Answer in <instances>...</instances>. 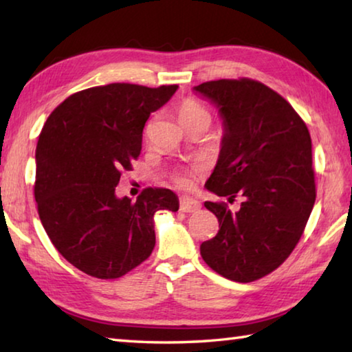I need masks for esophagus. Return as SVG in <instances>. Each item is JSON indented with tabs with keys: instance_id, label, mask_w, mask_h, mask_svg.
Listing matches in <instances>:
<instances>
[{
	"instance_id": "1",
	"label": "esophagus",
	"mask_w": 352,
	"mask_h": 352,
	"mask_svg": "<svg viewBox=\"0 0 352 352\" xmlns=\"http://www.w3.org/2000/svg\"><path fill=\"white\" fill-rule=\"evenodd\" d=\"M201 208V204L199 200L190 199V197H183L180 199V211L183 212H195Z\"/></svg>"
}]
</instances>
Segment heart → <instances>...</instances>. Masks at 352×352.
<instances>
[{"label":"heart","instance_id":"1","mask_svg":"<svg viewBox=\"0 0 352 352\" xmlns=\"http://www.w3.org/2000/svg\"><path fill=\"white\" fill-rule=\"evenodd\" d=\"M178 118H180V122L183 126H186V124L192 121H197V119H210L211 121L210 111H208L204 105H200L192 99L183 100L182 105L178 107ZM174 180L177 184H180V186H186L188 184V180L183 175H174Z\"/></svg>","mask_w":352,"mask_h":352}]
</instances>
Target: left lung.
Segmentation results:
<instances>
[{
  "label": "left lung",
  "mask_w": 352,
  "mask_h": 352,
  "mask_svg": "<svg viewBox=\"0 0 352 352\" xmlns=\"http://www.w3.org/2000/svg\"><path fill=\"white\" fill-rule=\"evenodd\" d=\"M223 119L219 162L206 189L241 210L205 201L219 233L200 245L214 272L252 283L276 270L294 252L315 204L312 141L306 122L281 94L264 83L220 79L194 87Z\"/></svg>",
  "instance_id": "obj_1"
}]
</instances>
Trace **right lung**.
<instances>
[{"instance_id": "1", "label": "right lung", "mask_w": 352, "mask_h": 352, "mask_svg": "<svg viewBox=\"0 0 352 352\" xmlns=\"http://www.w3.org/2000/svg\"><path fill=\"white\" fill-rule=\"evenodd\" d=\"M109 83L71 94L46 119L35 151L34 195L41 225L69 264L99 279L121 278L151 256L153 214L178 211L170 189L116 197L122 170L140 157L142 129L177 91Z\"/></svg>"}]
</instances>
